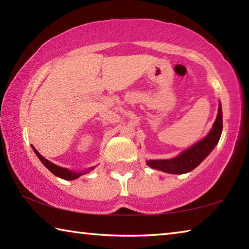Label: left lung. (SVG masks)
<instances>
[{
  "label": "left lung",
  "instance_id": "obj_1",
  "mask_svg": "<svg viewBox=\"0 0 249 249\" xmlns=\"http://www.w3.org/2000/svg\"><path fill=\"white\" fill-rule=\"evenodd\" d=\"M223 129V116L222 105L218 104V112L216 120L211 128L210 133L206 136L197 142L196 144L191 146L190 148L184 150L179 156L171 159L162 160H148L146 163L153 169H157L168 174L182 175L192 171L203 160L208 157L209 154L213 150L220 141Z\"/></svg>",
  "mask_w": 249,
  "mask_h": 249
}]
</instances>
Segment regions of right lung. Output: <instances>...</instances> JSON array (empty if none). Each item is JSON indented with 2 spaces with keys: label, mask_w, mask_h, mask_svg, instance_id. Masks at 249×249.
Segmentation results:
<instances>
[{
  "label": "right lung",
  "mask_w": 249,
  "mask_h": 249,
  "mask_svg": "<svg viewBox=\"0 0 249 249\" xmlns=\"http://www.w3.org/2000/svg\"><path fill=\"white\" fill-rule=\"evenodd\" d=\"M32 148H33L34 151H35V154L37 155V157L39 158L40 161L43 162V165H44L46 168H47V169H48L50 172H53V174L54 176H57V177H59V178H61V179H65V180H74V179L79 178L80 176L86 175V174H88V172H89L90 170L94 169V167H91V168H89V169H88V170H84V171H72V170H68V169H67V168L59 167V166H57V165H54V163L50 162L49 160L44 158L43 156H41V155L38 153V151L36 150V148H35V147H34V146H32Z\"/></svg>",
  "instance_id": "obj_1"
}]
</instances>
